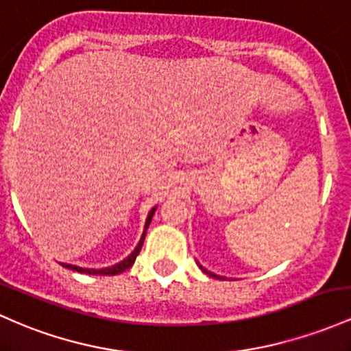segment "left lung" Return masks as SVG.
I'll use <instances>...</instances> for the list:
<instances>
[{
	"label": "left lung",
	"instance_id": "1",
	"mask_svg": "<svg viewBox=\"0 0 351 351\" xmlns=\"http://www.w3.org/2000/svg\"><path fill=\"white\" fill-rule=\"evenodd\" d=\"M199 268H202V269H203V271H205V273H206V275L213 276V278H219V276H218V275H215V273H211V271H206V269H205V268H203V267H199ZM219 280H221V278H219Z\"/></svg>",
	"mask_w": 351,
	"mask_h": 351
}]
</instances>
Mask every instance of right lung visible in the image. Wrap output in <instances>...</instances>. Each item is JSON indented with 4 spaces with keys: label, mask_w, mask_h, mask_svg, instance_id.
I'll use <instances>...</instances> for the list:
<instances>
[{
    "label": "right lung",
    "mask_w": 351,
    "mask_h": 351,
    "mask_svg": "<svg viewBox=\"0 0 351 351\" xmlns=\"http://www.w3.org/2000/svg\"><path fill=\"white\" fill-rule=\"evenodd\" d=\"M155 210H156V208H153V210L149 211V213H148V218H146V223H145V232H143V234H141V240H140V243H138L136 248L133 250V253H132V255H130V256H126L125 260H123V261H119V263L113 265V267L101 268V269H93V268H82V267H76V265H66V263H63V267H64V268H69V269H73V271H78V273H88V275H118V273H123V271H125V269L132 268V265L134 263V260H136L138 253H140L141 246H143V241H145V234H146V228H148V226H149V223H152V218H153V215H155Z\"/></svg>",
    "instance_id": "right-lung-1"
}]
</instances>
